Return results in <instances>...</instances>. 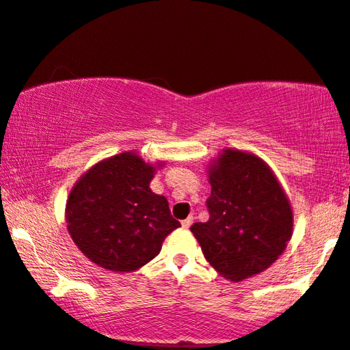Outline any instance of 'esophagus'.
Instances as JSON below:
<instances>
[{
    "label": "esophagus",
    "instance_id": "34e87169",
    "mask_svg": "<svg viewBox=\"0 0 350 350\" xmlns=\"http://www.w3.org/2000/svg\"><path fill=\"white\" fill-rule=\"evenodd\" d=\"M192 223H193V216H189V218H185L180 224H183V228L189 229L190 226H192Z\"/></svg>",
    "mask_w": 350,
    "mask_h": 350
}]
</instances>
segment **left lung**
<instances>
[{"label": "left lung", "mask_w": 350, "mask_h": 350, "mask_svg": "<svg viewBox=\"0 0 350 350\" xmlns=\"http://www.w3.org/2000/svg\"><path fill=\"white\" fill-rule=\"evenodd\" d=\"M210 219L192 224L206 262L231 281L262 273L293 236V210L271 170L250 153L224 150L210 170Z\"/></svg>", "instance_id": "left-lung-1"}]
</instances>
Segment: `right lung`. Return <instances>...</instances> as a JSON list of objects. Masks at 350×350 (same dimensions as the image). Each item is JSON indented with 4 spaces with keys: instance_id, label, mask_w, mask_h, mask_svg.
<instances>
[{
    "instance_id": "1",
    "label": "right lung",
    "mask_w": 350,
    "mask_h": 350,
    "mask_svg": "<svg viewBox=\"0 0 350 350\" xmlns=\"http://www.w3.org/2000/svg\"><path fill=\"white\" fill-rule=\"evenodd\" d=\"M154 167L131 152L88 170L66 205V221L81 252L101 268L135 271L160 254L180 226L170 203L150 190Z\"/></svg>"
}]
</instances>
